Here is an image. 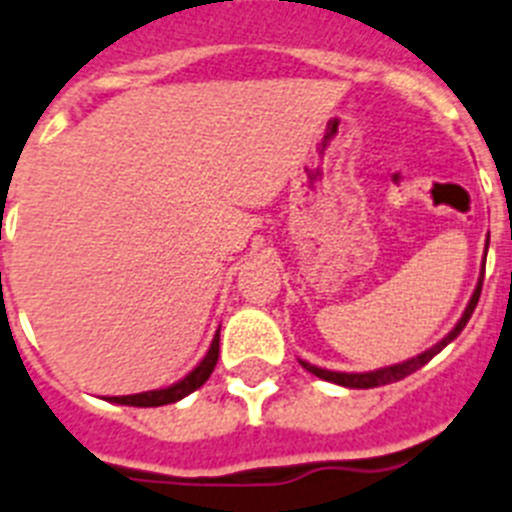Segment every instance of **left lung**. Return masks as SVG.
Returning <instances> with one entry per match:
<instances>
[{"label": "left lung", "instance_id": "left-lung-1", "mask_svg": "<svg viewBox=\"0 0 512 512\" xmlns=\"http://www.w3.org/2000/svg\"><path fill=\"white\" fill-rule=\"evenodd\" d=\"M487 247H490V234H487ZM487 247H484V257H487ZM482 281H484V268H482V275H479L477 288H474V293H471L469 304H466L464 314H461V319H459V322H456V327H453V330L448 332V335L443 337V340L438 342V345L428 348V350H425V353L417 355V358H410V361L394 363V366L376 368V371H366V373H340V371H327V368L311 366V363H306V361H299V363L309 373L319 376V379L332 381V384H340V386H348V389H373V386H384V384H394V381H402L404 376H410V373H415L417 368H422L428 361H433L435 355L441 353V350L446 348L448 342H453V340H456V337L461 335V330H464L466 322H469V317H471V314H474V309H477L479 293H482Z\"/></svg>", "mask_w": 512, "mask_h": 512}]
</instances>
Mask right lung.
I'll return each instance as SVG.
<instances>
[{"label":"right lung","mask_w":512,"mask_h":512,"mask_svg":"<svg viewBox=\"0 0 512 512\" xmlns=\"http://www.w3.org/2000/svg\"><path fill=\"white\" fill-rule=\"evenodd\" d=\"M216 361H219V332H216V337H213L208 353L203 355V361L198 363V366H195L185 379L167 386V389L141 391V394H128V397H110L108 402L128 404V407H162V404L180 402L182 397H188V394H193L195 389H201V386L206 384L208 376H211L213 368H216Z\"/></svg>","instance_id":"1"}]
</instances>
